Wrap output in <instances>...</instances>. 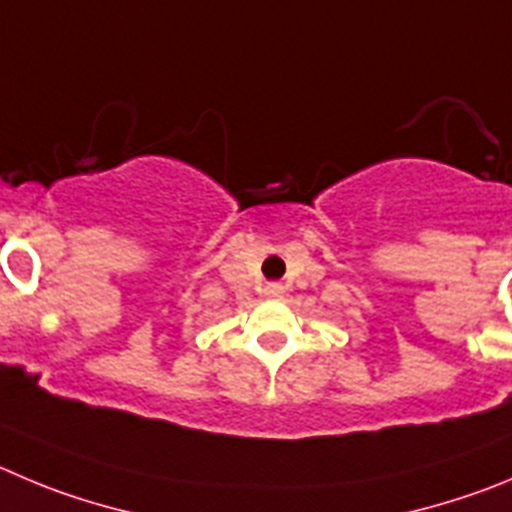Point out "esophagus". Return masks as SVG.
I'll list each match as a JSON object with an SVG mask.
<instances>
[{
    "instance_id": "obj_1",
    "label": "esophagus",
    "mask_w": 512,
    "mask_h": 512,
    "mask_svg": "<svg viewBox=\"0 0 512 512\" xmlns=\"http://www.w3.org/2000/svg\"><path fill=\"white\" fill-rule=\"evenodd\" d=\"M265 295L267 298H280V295H283V285H278V283L265 285Z\"/></svg>"
}]
</instances>
